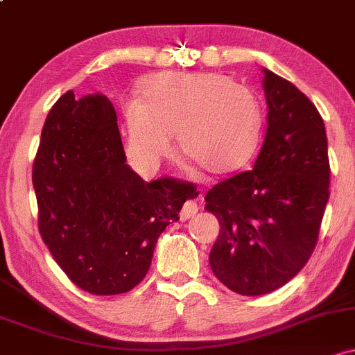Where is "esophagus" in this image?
Masks as SVG:
<instances>
[{
  "instance_id": "esophagus-1",
  "label": "esophagus",
  "mask_w": 355,
  "mask_h": 355,
  "mask_svg": "<svg viewBox=\"0 0 355 355\" xmlns=\"http://www.w3.org/2000/svg\"><path fill=\"white\" fill-rule=\"evenodd\" d=\"M198 200H201V191L196 193V198H194V200H188L184 205H182L181 213H179V218H181L182 222H186V220L193 218V216L196 215V211H198L196 201Z\"/></svg>"
}]
</instances>
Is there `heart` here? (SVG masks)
I'll use <instances>...</instances> for the list:
<instances>
[{
    "label": "heart",
    "mask_w": 355,
    "mask_h": 355,
    "mask_svg": "<svg viewBox=\"0 0 355 355\" xmlns=\"http://www.w3.org/2000/svg\"><path fill=\"white\" fill-rule=\"evenodd\" d=\"M142 100L123 106L128 152L155 164L178 148L209 173H230L257 146L261 108L247 87L220 72H166L142 83Z\"/></svg>",
    "instance_id": "1"
}]
</instances>
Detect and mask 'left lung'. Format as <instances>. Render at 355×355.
I'll return each mask as SVG.
<instances>
[{
    "mask_svg": "<svg viewBox=\"0 0 355 355\" xmlns=\"http://www.w3.org/2000/svg\"><path fill=\"white\" fill-rule=\"evenodd\" d=\"M268 128L252 171L207 193L220 234L209 252L213 274L243 296L268 295L291 281L313 252L329 201L325 125L289 81L262 67Z\"/></svg>",
    "mask_w": 355,
    "mask_h": 355,
    "instance_id": "8db88e82",
    "label": "left lung"
}]
</instances>
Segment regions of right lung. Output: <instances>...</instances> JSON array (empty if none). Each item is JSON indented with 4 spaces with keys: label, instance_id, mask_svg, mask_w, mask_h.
<instances>
[{
    "label": "right lung",
    "instance_id": "1",
    "mask_svg": "<svg viewBox=\"0 0 355 355\" xmlns=\"http://www.w3.org/2000/svg\"><path fill=\"white\" fill-rule=\"evenodd\" d=\"M116 112L103 94L67 91L42 128L32 181L39 230L60 269L91 295L130 291L178 222L189 186L146 182L125 164Z\"/></svg>",
    "mask_w": 355,
    "mask_h": 355
}]
</instances>
